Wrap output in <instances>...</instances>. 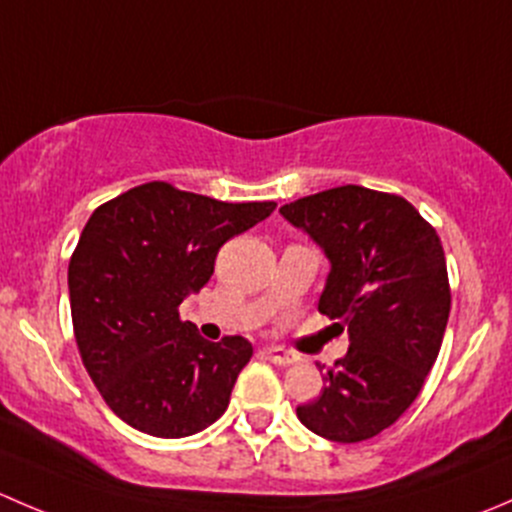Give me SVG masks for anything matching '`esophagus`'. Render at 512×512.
<instances>
[{
    "label": "esophagus",
    "instance_id": "34e87169",
    "mask_svg": "<svg viewBox=\"0 0 512 512\" xmlns=\"http://www.w3.org/2000/svg\"><path fill=\"white\" fill-rule=\"evenodd\" d=\"M262 354H265L267 359L272 361V364H280V366L297 364V361H299L297 354L287 352V349H282V347H265V349H262Z\"/></svg>",
    "mask_w": 512,
    "mask_h": 512
}]
</instances>
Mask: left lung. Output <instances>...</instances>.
Here are the masks:
<instances>
[{
	"label": "left lung",
	"instance_id": "1",
	"mask_svg": "<svg viewBox=\"0 0 512 512\" xmlns=\"http://www.w3.org/2000/svg\"><path fill=\"white\" fill-rule=\"evenodd\" d=\"M280 215L327 255L317 307L349 334V352L297 418L329 441L374 438L414 404L436 364L451 312L441 240L409 200L361 185L307 195Z\"/></svg>",
	"mask_w": 512,
	"mask_h": 512
}]
</instances>
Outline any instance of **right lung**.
Wrapping results in <instances>:
<instances>
[{"label":"right lung","instance_id":"1","mask_svg":"<svg viewBox=\"0 0 512 512\" xmlns=\"http://www.w3.org/2000/svg\"><path fill=\"white\" fill-rule=\"evenodd\" d=\"M275 208L156 180L94 210L69 262L71 319L91 381L128 426L185 438L225 414L252 344L208 342L178 307L208 285L220 247Z\"/></svg>","mask_w":512,"mask_h":512}]
</instances>
